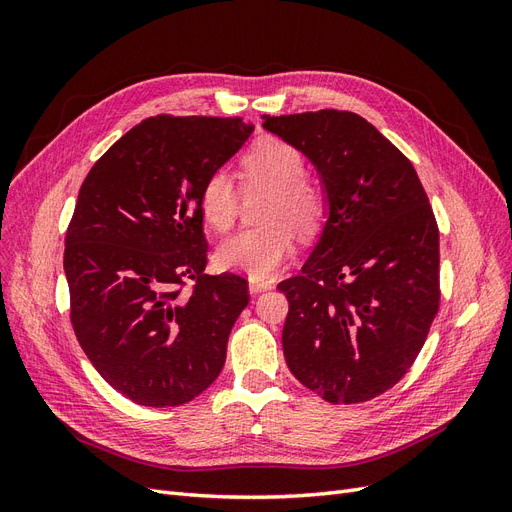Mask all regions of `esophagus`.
Listing matches in <instances>:
<instances>
[{
	"mask_svg": "<svg viewBox=\"0 0 512 512\" xmlns=\"http://www.w3.org/2000/svg\"><path fill=\"white\" fill-rule=\"evenodd\" d=\"M273 282L271 280H250V292L258 294L262 290H271Z\"/></svg>",
	"mask_w": 512,
	"mask_h": 512,
	"instance_id": "1",
	"label": "esophagus"
}]
</instances>
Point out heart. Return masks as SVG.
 <instances>
[{"mask_svg":"<svg viewBox=\"0 0 512 512\" xmlns=\"http://www.w3.org/2000/svg\"><path fill=\"white\" fill-rule=\"evenodd\" d=\"M241 181L245 192L269 190L260 211L265 226L239 232L220 245L218 262L250 280H267L294 252L292 229L299 235H314L327 218V192L314 179L305 177V156L299 147L275 136L258 138L241 158ZM241 192L224 170L211 173L198 192V211L203 222L226 232L239 215Z\"/></svg>","mask_w":512,"mask_h":512,"instance_id":"b5f03b06","label":"heart"}]
</instances>
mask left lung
<instances>
[{
    "label": "left lung",
    "instance_id": "8db88e82",
    "mask_svg": "<svg viewBox=\"0 0 512 512\" xmlns=\"http://www.w3.org/2000/svg\"><path fill=\"white\" fill-rule=\"evenodd\" d=\"M314 162L329 220L288 299L286 363L329 404H361L408 374L440 307V230L412 162L350 111L265 117Z\"/></svg>",
    "mask_w": 512,
    "mask_h": 512
}]
</instances>
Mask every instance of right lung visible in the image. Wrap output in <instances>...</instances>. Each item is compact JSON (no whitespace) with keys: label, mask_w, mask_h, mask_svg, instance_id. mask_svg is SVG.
I'll return each instance as SVG.
<instances>
[{"label":"right lung","mask_w":512,"mask_h":512,"mask_svg":"<svg viewBox=\"0 0 512 512\" xmlns=\"http://www.w3.org/2000/svg\"><path fill=\"white\" fill-rule=\"evenodd\" d=\"M250 132L243 117H149L81 185L64 252L70 322L98 374L138 406L188 404L224 367L250 288L205 273L198 192Z\"/></svg>","instance_id":"obj_1"}]
</instances>
